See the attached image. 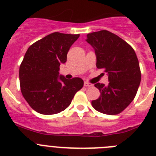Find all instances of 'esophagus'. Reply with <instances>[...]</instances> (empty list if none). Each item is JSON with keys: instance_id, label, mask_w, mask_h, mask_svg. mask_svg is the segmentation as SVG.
<instances>
[{"instance_id": "1", "label": "esophagus", "mask_w": 156, "mask_h": 156, "mask_svg": "<svg viewBox=\"0 0 156 156\" xmlns=\"http://www.w3.org/2000/svg\"><path fill=\"white\" fill-rule=\"evenodd\" d=\"M92 86H93V84H91V83H90L84 82V87H90Z\"/></svg>"}]
</instances>
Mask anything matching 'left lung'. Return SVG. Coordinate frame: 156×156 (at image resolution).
Segmentation results:
<instances>
[{"label": "left lung", "mask_w": 156, "mask_h": 156, "mask_svg": "<svg viewBox=\"0 0 156 156\" xmlns=\"http://www.w3.org/2000/svg\"><path fill=\"white\" fill-rule=\"evenodd\" d=\"M87 42L94 48L98 69L108 73V85L95 83L100 97L91 101L94 109L107 115L120 113L136 96L141 79L139 62L129 44L108 30L87 35Z\"/></svg>", "instance_id": "left-lung-1"}]
</instances>
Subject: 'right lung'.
Here are the masks:
<instances>
[{
	"mask_svg": "<svg viewBox=\"0 0 156 156\" xmlns=\"http://www.w3.org/2000/svg\"><path fill=\"white\" fill-rule=\"evenodd\" d=\"M79 37L55 32L33 44L25 54L19 67L20 88L24 98L37 112L53 115L64 111L83 86L79 77L67 80L58 72Z\"/></svg>",
	"mask_w": 156,
	"mask_h": 156,
	"instance_id": "obj_1",
	"label": "right lung"
}]
</instances>
